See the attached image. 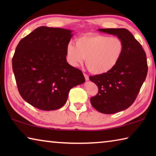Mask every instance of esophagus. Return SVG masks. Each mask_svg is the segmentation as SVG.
I'll return each instance as SVG.
<instances>
[{"mask_svg": "<svg viewBox=\"0 0 156 156\" xmlns=\"http://www.w3.org/2000/svg\"><path fill=\"white\" fill-rule=\"evenodd\" d=\"M84 78H85V80H89V76H88V75H87L86 73H84Z\"/></svg>", "mask_w": 156, "mask_h": 156, "instance_id": "34e87169", "label": "esophagus"}]
</instances>
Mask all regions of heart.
<instances>
[{"mask_svg":"<svg viewBox=\"0 0 156 156\" xmlns=\"http://www.w3.org/2000/svg\"><path fill=\"white\" fill-rule=\"evenodd\" d=\"M124 43L116 36L88 34L77 38L76 44L69 43L66 48L67 60L73 67L84 62L94 74H103L114 68L124 52Z\"/></svg>","mask_w":156,"mask_h":156,"instance_id":"b5f03b06","label":"heart"}]
</instances>
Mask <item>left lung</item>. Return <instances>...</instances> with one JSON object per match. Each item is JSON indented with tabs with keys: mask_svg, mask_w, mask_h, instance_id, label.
Instances as JSON below:
<instances>
[{
	"mask_svg": "<svg viewBox=\"0 0 156 156\" xmlns=\"http://www.w3.org/2000/svg\"><path fill=\"white\" fill-rule=\"evenodd\" d=\"M98 31L120 38L125 47L120 61L113 69L89 76L98 87V93L90 99L91 105L100 113L113 114L126 109L135 101L147 77V57L141 44L126 29Z\"/></svg>",
	"mask_w": 156,
	"mask_h": 156,
	"instance_id": "left-lung-1",
	"label": "left lung"
}]
</instances>
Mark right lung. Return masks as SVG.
I'll use <instances>...</instances> for the list:
<instances>
[{
    "label": "right lung",
    "instance_id": "right-lung-1",
    "mask_svg": "<svg viewBox=\"0 0 156 156\" xmlns=\"http://www.w3.org/2000/svg\"><path fill=\"white\" fill-rule=\"evenodd\" d=\"M72 31L42 26L23 38L16 48L12 69L18 91L37 109H60L70 89L85 82L83 72L66 59Z\"/></svg>",
    "mask_w": 156,
    "mask_h": 156
}]
</instances>
